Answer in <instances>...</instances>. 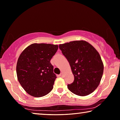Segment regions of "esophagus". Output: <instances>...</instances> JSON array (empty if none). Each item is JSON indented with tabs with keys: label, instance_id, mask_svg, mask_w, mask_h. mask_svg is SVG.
<instances>
[{
	"label": "esophagus",
	"instance_id": "esophagus-1",
	"mask_svg": "<svg viewBox=\"0 0 120 120\" xmlns=\"http://www.w3.org/2000/svg\"><path fill=\"white\" fill-rule=\"evenodd\" d=\"M60 77H63V73H60Z\"/></svg>",
	"mask_w": 120,
	"mask_h": 120
}]
</instances>
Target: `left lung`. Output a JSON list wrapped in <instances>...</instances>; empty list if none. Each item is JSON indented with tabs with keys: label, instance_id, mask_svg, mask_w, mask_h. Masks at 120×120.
I'll list each match as a JSON object with an SVG mask.
<instances>
[{
	"label": "left lung",
	"instance_id": "left-lung-1",
	"mask_svg": "<svg viewBox=\"0 0 120 120\" xmlns=\"http://www.w3.org/2000/svg\"><path fill=\"white\" fill-rule=\"evenodd\" d=\"M69 62L74 80L68 88L76 95L85 96L97 89L104 71V64L97 50L84 40L59 45Z\"/></svg>",
	"mask_w": 120,
	"mask_h": 120
}]
</instances>
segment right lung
I'll list each match as a JSON object with an SVG mask.
<instances>
[{
	"instance_id": "1",
	"label": "right lung",
	"mask_w": 120,
	"mask_h": 120,
	"mask_svg": "<svg viewBox=\"0 0 120 120\" xmlns=\"http://www.w3.org/2000/svg\"><path fill=\"white\" fill-rule=\"evenodd\" d=\"M58 48L57 45L34 43L19 55L16 65L17 79L30 95L40 97L52 90L57 77L50 61Z\"/></svg>"
}]
</instances>
